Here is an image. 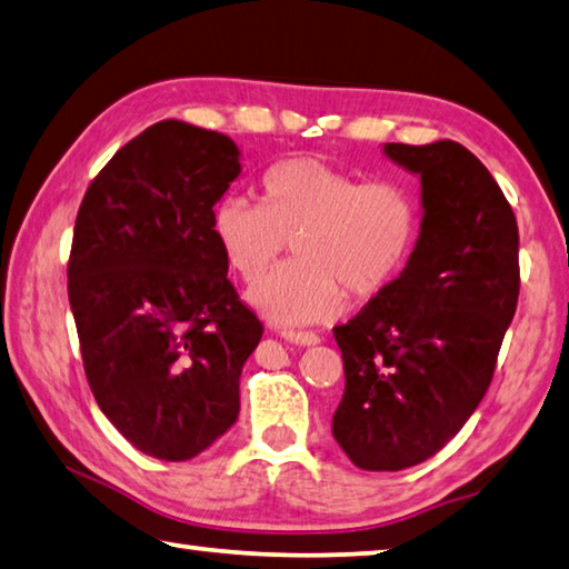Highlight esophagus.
<instances>
[{
    "mask_svg": "<svg viewBox=\"0 0 569 569\" xmlns=\"http://www.w3.org/2000/svg\"><path fill=\"white\" fill-rule=\"evenodd\" d=\"M283 338L291 340V343H298V346H316L320 343L318 333H313V330H283Z\"/></svg>",
    "mask_w": 569,
    "mask_h": 569,
    "instance_id": "obj_1",
    "label": "esophagus"
}]
</instances>
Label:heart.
I'll list each match as a JSON object with an SVG mask.
<instances>
[{
	"label": "heart",
	"instance_id": "1",
	"mask_svg": "<svg viewBox=\"0 0 569 569\" xmlns=\"http://www.w3.org/2000/svg\"><path fill=\"white\" fill-rule=\"evenodd\" d=\"M211 229L243 283H258L293 243L298 261L251 291L276 323L330 320L346 293L373 298L406 268L420 233V206L398 181H363L318 157H288L258 177V203L229 196Z\"/></svg>",
	"mask_w": 569,
	"mask_h": 569
}]
</instances>
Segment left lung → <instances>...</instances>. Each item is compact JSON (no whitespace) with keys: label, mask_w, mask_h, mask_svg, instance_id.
I'll return each mask as SVG.
<instances>
[{"label":"left lung","mask_w":569,"mask_h":569,"mask_svg":"<svg viewBox=\"0 0 569 569\" xmlns=\"http://www.w3.org/2000/svg\"><path fill=\"white\" fill-rule=\"evenodd\" d=\"M422 183L416 251L396 281L336 326L346 390L333 438L360 470H406L460 432L492 383L520 296L518 221L458 141L386 143Z\"/></svg>","instance_id":"8db88e82"}]
</instances>
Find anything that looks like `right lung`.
Returning <instances> with one entry per match:
<instances>
[{
    "mask_svg": "<svg viewBox=\"0 0 569 569\" xmlns=\"http://www.w3.org/2000/svg\"><path fill=\"white\" fill-rule=\"evenodd\" d=\"M239 171L229 137L163 119L113 153L79 206L67 276L84 373L111 426L151 458L191 460L239 418L263 323L211 229Z\"/></svg>",
    "mask_w": 569,
    "mask_h": 569,
    "instance_id": "right-lung-1",
    "label": "right lung"
}]
</instances>
